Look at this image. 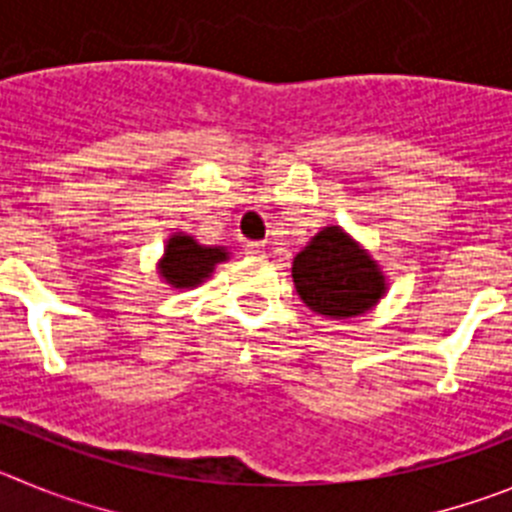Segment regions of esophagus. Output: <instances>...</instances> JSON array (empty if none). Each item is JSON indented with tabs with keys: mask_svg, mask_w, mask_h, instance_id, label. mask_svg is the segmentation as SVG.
<instances>
[{
	"mask_svg": "<svg viewBox=\"0 0 512 512\" xmlns=\"http://www.w3.org/2000/svg\"><path fill=\"white\" fill-rule=\"evenodd\" d=\"M246 253L248 256H264L266 248L264 243H246Z\"/></svg>",
	"mask_w": 512,
	"mask_h": 512,
	"instance_id": "1",
	"label": "esophagus"
}]
</instances>
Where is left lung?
Here are the masks:
<instances>
[{
	"label": "left lung",
	"instance_id": "8db88e82",
	"mask_svg": "<svg viewBox=\"0 0 512 512\" xmlns=\"http://www.w3.org/2000/svg\"><path fill=\"white\" fill-rule=\"evenodd\" d=\"M292 282L315 315L348 320L372 310L387 295V277L356 238L328 225L292 261Z\"/></svg>",
	"mask_w": 512,
	"mask_h": 512
}]
</instances>
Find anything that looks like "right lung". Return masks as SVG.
<instances>
[{
	"label": "right lung",
	"instance_id": "1",
	"mask_svg": "<svg viewBox=\"0 0 512 512\" xmlns=\"http://www.w3.org/2000/svg\"><path fill=\"white\" fill-rule=\"evenodd\" d=\"M228 259L225 246H202L194 235L176 230L166 241L164 256L158 259V277L174 289H194L212 277L217 264Z\"/></svg>",
	"mask_w": 512,
	"mask_h": 512
}]
</instances>
